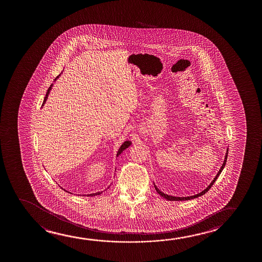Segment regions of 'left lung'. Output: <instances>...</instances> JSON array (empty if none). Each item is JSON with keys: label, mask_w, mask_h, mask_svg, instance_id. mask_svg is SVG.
<instances>
[{"label": "left lung", "mask_w": 262, "mask_h": 262, "mask_svg": "<svg viewBox=\"0 0 262 262\" xmlns=\"http://www.w3.org/2000/svg\"><path fill=\"white\" fill-rule=\"evenodd\" d=\"M227 155H228V149L226 150V158H225L224 163H223L221 168H220L219 172H217V174L215 176V178H214V180L212 181L211 183H210V184H209V185H208V186L207 187V188H206L204 190H202L201 192H200V193L196 194V195H193V196H190V197H173V196H170V195H167V194H165L164 192H162L161 190H159V189H158V187L155 185L154 183L155 189H156V190L158 191V193L159 194L160 196H162L163 198H165V199H166L167 201H188V200H192V199H196V198L201 197V196H202V195H204L206 192H208V190H209V189L211 188L212 185L214 184V183H215V181H216V179H217V177H219V174H220L221 172H222L223 169H224V167H225V165H226V160H227Z\"/></svg>", "instance_id": "left-lung-1"}]
</instances>
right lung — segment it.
I'll list each match as a JSON object with an SVG mask.
<instances>
[{
  "mask_svg": "<svg viewBox=\"0 0 262 262\" xmlns=\"http://www.w3.org/2000/svg\"><path fill=\"white\" fill-rule=\"evenodd\" d=\"M60 75H61V74H59V75H58L57 77H56V78L54 79V81H55V80H56V79H57L58 78L60 77ZM52 88H53V84H52V85H51V86H49V89L47 90V95H46V97H45V98H43V104H42V106H43V104H45V103H46V101L47 100V97H48V95H49V93H50V91L51 90H52ZM130 144H132V142H130V141H129V140H126V141H124V142L122 143V146H121V147H120V148H119L118 152H117V157H118L119 155L122 154V151L125 150L127 147H129V145H130ZM108 188H109V187H108ZM101 193H102V192H97V193L89 194L88 196H96V195H99V194Z\"/></svg>",
  "mask_w": 262,
  "mask_h": 262,
  "instance_id": "right-lung-1",
  "label": "right lung"
}]
</instances>
